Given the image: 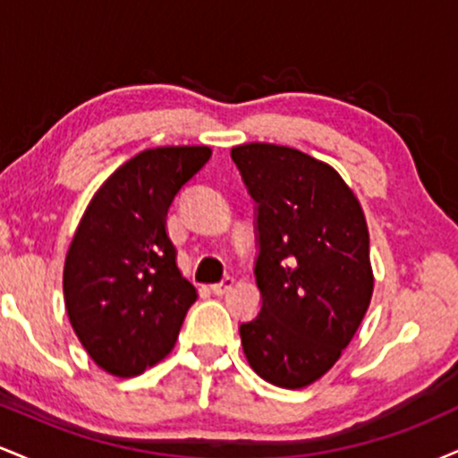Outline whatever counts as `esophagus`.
I'll return each mask as SVG.
<instances>
[{
	"instance_id": "esophagus-1",
	"label": "esophagus",
	"mask_w": 458,
	"mask_h": 458,
	"mask_svg": "<svg viewBox=\"0 0 458 458\" xmlns=\"http://www.w3.org/2000/svg\"><path fill=\"white\" fill-rule=\"evenodd\" d=\"M233 284H234V280H233V277H225V280H222V282H217V284H213V286H211L213 295H217V297H222V295H225V293H228V291H230V288H233Z\"/></svg>"
}]
</instances>
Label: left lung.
Segmentation results:
<instances>
[{
	"label": "left lung",
	"instance_id": "1",
	"mask_svg": "<svg viewBox=\"0 0 458 458\" xmlns=\"http://www.w3.org/2000/svg\"><path fill=\"white\" fill-rule=\"evenodd\" d=\"M254 199V276L260 312L239 325L256 375L306 387L351 343L372 297L368 228L360 202L327 163L276 144L230 152Z\"/></svg>",
	"mask_w": 458,
	"mask_h": 458
}]
</instances>
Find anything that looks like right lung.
I'll return each instance as SVG.
<instances>
[{"mask_svg": "<svg viewBox=\"0 0 458 458\" xmlns=\"http://www.w3.org/2000/svg\"><path fill=\"white\" fill-rule=\"evenodd\" d=\"M207 146H165L114 172L83 213L64 262L77 338L103 370L141 375L172 349L196 301L165 233L181 189L207 165Z\"/></svg>", "mask_w": 458, "mask_h": 458, "instance_id": "1", "label": "right lung"}]
</instances>
